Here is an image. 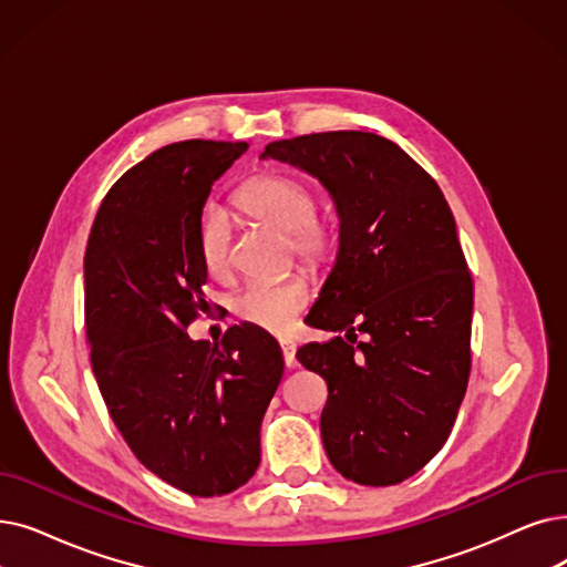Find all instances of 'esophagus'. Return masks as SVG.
<instances>
[{
    "label": "esophagus",
    "instance_id": "34e87169",
    "mask_svg": "<svg viewBox=\"0 0 567 567\" xmlns=\"http://www.w3.org/2000/svg\"><path fill=\"white\" fill-rule=\"evenodd\" d=\"M280 350H282V359L287 368H297V344L291 340H282L280 342Z\"/></svg>",
    "mask_w": 567,
    "mask_h": 567
}]
</instances>
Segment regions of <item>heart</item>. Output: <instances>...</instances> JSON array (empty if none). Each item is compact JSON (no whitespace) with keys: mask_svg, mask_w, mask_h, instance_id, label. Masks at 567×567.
Returning <instances> with one entry per match:
<instances>
[{"mask_svg":"<svg viewBox=\"0 0 567 567\" xmlns=\"http://www.w3.org/2000/svg\"><path fill=\"white\" fill-rule=\"evenodd\" d=\"M236 206L289 236V252L319 268L338 250V225L329 213L317 210V192L310 181L291 174H259L236 194ZM196 252L210 278H227L231 270V223L225 208L206 206L196 225ZM310 303V285L303 274L278 282H252L234 299L231 308L243 324L266 333H285Z\"/></svg>","mask_w":567,"mask_h":567,"instance_id":"obj_1","label":"heart"}]
</instances>
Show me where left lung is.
Returning <instances> with one entry per match:
<instances>
[{
	"mask_svg": "<svg viewBox=\"0 0 567 567\" xmlns=\"http://www.w3.org/2000/svg\"><path fill=\"white\" fill-rule=\"evenodd\" d=\"M264 155L310 171L340 215L338 261L306 324L344 338L297 352L329 386L327 456L357 484H399L445 445L471 378L473 276L450 204L371 132L282 138Z\"/></svg>",
	"mask_w": 567,
	"mask_h": 567,
	"instance_id": "8db88e82",
	"label": "left lung"
}]
</instances>
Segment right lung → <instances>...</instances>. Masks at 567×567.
<instances>
[{
    "label": "right lung",
    "mask_w": 567,
    "mask_h": 567,
    "mask_svg": "<svg viewBox=\"0 0 567 567\" xmlns=\"http://www.w3.org/2000/svg\"><path fill=\"white\" fill-rule=\"evenodd\" d=\"M245 141L159 147L106 192L85 248L92 371L134 456L189 496H225L261 461L259 429L282 380L276 340L231 327L217 348L185 333L208 310L196 225Z\"/></svg>",
    "instance_id": "1"
}]
</instances>
